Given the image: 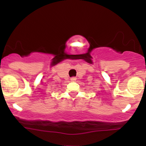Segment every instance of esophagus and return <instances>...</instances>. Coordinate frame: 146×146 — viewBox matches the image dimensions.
I'll list each match as a JSON object with an SVG mask.
<instances>
[{
    "instance_id": "34e87169",
    "label": "esophagus",
    "mask_w": 146,
    "mask_h": 146,
    "mask_svg": "<svg viewBox=\"0 0 146 146\" xmlns=\"http://www.w3.org/2000/svg\"><path fill=\"white\" fill-rule=\"evenodd\" d=\"M71 82H75L76 81V78H75V77H73V78H71Z\"/></svg>"
}]
</instances>
